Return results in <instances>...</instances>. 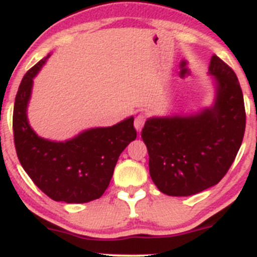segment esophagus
Returning <instances> with one entry per match:
<instances>
[{
    "label": "esophagus",
    "instance_id": "obj_1",
    "mask_svg": "<svg viewBox=\"0 0 257 257\" xmlns=\"http://www.w3.org/2000/svg\"><path fill=\"white\" fill-rule=\"evenodd\" d=\"M145 123H146V115L145 114H140L138 116L136 117V120H134V126H136L137 132L142 131Z\"/></svg>",
    "mask_w": 257,
    "mask_h": 257
}]
</instances>
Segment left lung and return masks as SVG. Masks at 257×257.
<instances>
[{
    "label": "left lung",
    "mask_w": 257,
    "mask_h": 257,
    "mask_svg": "<svg viewBox=\"0 0 257 257\" xmlns=\"http://www.w3.org/2000/svg\"><path fill=\"white\" fill-rule=\"evenodd\" d=\"M212 107L188 116L150 117L142 140L150 156V175L161 193L189 196L218 184L233 164L246 126L243 95L233 69L213 56Z\"/></svg>",
    "instance_id": "obj_1"
}]
</instances>
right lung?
Here are the masks:
<instances>
[{
  "instance_id": "add662e5",
  "label": "right lung",
  "mask_w": 257,
  "mask_h": 257,
  "mask_svg": "<svg viewBox=\"0 0 257 257\" xmlns=\"http://www.w3.org/2000/svg\"><path fill=\"white\" fill-rule=\"evenodd\" d=\"M24 76L14 106V141L19 161L35 185L50 199L88 203L99 199L110 184L120 153L137 138L134 117L106 128H92L66 142L40 138L28 121L33 78L45 61Z\"/></svg>"
}]
</instances>
